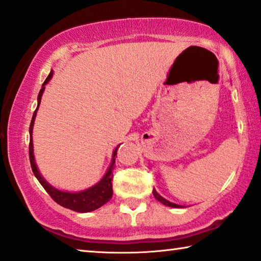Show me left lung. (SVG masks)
<instances>
[{"label": "left lung", "instance_id": "left-lung-1", "mask_svg": "<svg viewBox=\"0 0 261 261\" xmlns=\"http://www.w3.org/2000/svg\"><path fill=\"white\" fill-rule=\"evenodd\" d=\"M152 193H153V196H154L155 199H157L158 201H161L162 204H164V205H166V206H171V207H178V208H179V207H184V206H181V205H177V204H173V203H171V201L164 199V198H163V197L161 196V194H158V193H157V191H155L154 189H153Z\"/></svg>", "mask_w": 261, "mask_h": 261}]
</instances>
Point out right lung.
Masks as SVG:
<instances>
[{"label":"right lung","instance_id":"right-lung-1","mask_svg":"<svg viewBox=\"0 0 261 261\" xmlns=\"http://www.w3.org/2000/svg\"><path fill=\"white\" fill-rule=\"evenodd\" d=\"M53 77V71L49 73V76L46 77V80L44 81L43 85H42V89L40 90V93H38L37 97V108L35 110L33 118H31V123L29 126V134H30V143H29V159H30V165L31 169H33V172L35 174V177L37 178V180L41 182V185L43 186L44 190L50 197L53 198L54 200L56 201L57 204H60L61 206H63L65 208L72 210V211L76 212H91L95 211V210L99 208L100 206H103L106 203H108L109 200L111 199L112 197V178H114V171L115 168V158L117 157V151L119 145H117L114 154H112V163L110 165V168L107 171L106 176H104L102 179H100L99 182H97L96 185H93L92 188L84 190L82 192H77V193H71V192H63L60 191L51 186L50 184H48L44 180V178L41 176L40 172H38L36 163H35V158H34V149H33V126H34V122H35V117H36V111L38 109V106L41 103V98H42V93L44 91V85L48 83L50 81V79Z\"/></svg>","mask_w":261,"mask_h":261}]
</instances>
